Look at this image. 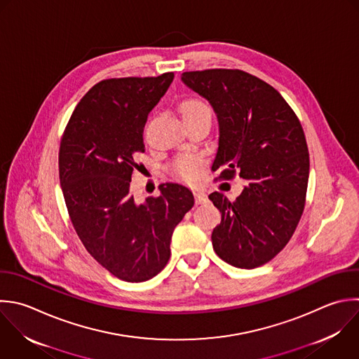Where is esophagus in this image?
<instances>
[{
    "label": "esophagus",
    "instance_id": "esophagus-1",
    "mask_svg": "<svg viewBox=\"0 0 359 359\" xmlns=\"http://www.w3.org/2000/svg\"><path fill=\"white\" fill-rule=\"evenodd\" d=\"M194 196H195V203H205L208 201V196L201 189H194Z\"/></svg>",
    "mask_w": 359,
    "mask_h": 359
}]
</instances>
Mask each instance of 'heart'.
I'll use <instances>...</instances> for the list:
<instances>
[{"label":"heart","mask_w":359,"mask_h":359,"mask_svg":"<svg viewBox=\"0 0 359 359\" xmlns=\"http://www.w3.org/2000/svg\"><path fill=\"white\" fill-rule=\"evenodd\" d=\"M203 111H210V109L205 102H202L199 100H188L181 105L182 116L199 114V112H203ZM199 165H201V161H199L198 157H195V156H182L174 163L172 168H174V174L178 178L192 182L199 175Z\"/></svg>","instance_id":"1"}]
</instances>
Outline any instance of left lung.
I'll return each mask as SVG.
<instances>
[{
    "label": "left lung",
    "mask_w": 359,
    "mask_h": 359,
    "mask_svg": "<svg viewBox=\"0 0 359 359\" xmlns=\"http://www.w3.org/2000/svg\"><path fill=\"white\" fill-rule=\"evenodd\" d=\"M181 80L216 114L212 171L247 181L233 202L222 192L209 195L222 213L213 250L237 268L264 265L287 244L304 209L309 150L302 125L273 87L245 72H189Z\"/></svg>",
    "instance_id": "obj_1"
}]
</instances>
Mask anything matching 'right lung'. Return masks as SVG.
Masks as SVG:
<instances>
[{"label":"right lung","mask_w":359,"mask_h":359,"mask_svg":"<svg viewBox=\"0 0 359 359\" xmlns=\"http://www.w3.org/2000/svg\"><path fill=\"white\" fill-rule=\"evenodd\" d=\"M174 73L111 79L95 84L76 107L59 151V174L72 223L87 251L126 282L156 276L170 259L175 226L194 206L189 188L158 187L137 203L130 181L143 129Z\"/></svg>","instance_id":"add662e5"}]
</instances>
